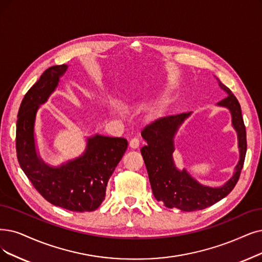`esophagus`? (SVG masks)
Returning a JSON list of instances; mask_svg holds the SVG:
<instances>
[{
  "instance_id": "34e87169",
  "label": "esophagus",
  "mask_w": 262,
  "mask_h": 262,
  "mask_svg": "<svg viewBox=\"0 0 262 262\" xmlns=\"http://www.w3.org/2000/svg\"><path fill=\"white\" fill-rule=\"evenodd\" d=\"M129 145H130V147L131 148H138L139 146H140V140L138 139V138H133V139H131L130 140V142H129Z\"/></svg>"
}]
</instances>
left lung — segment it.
<instances>
[{
  "instance_id": "1",
  "label": "left lung",
  "mask_w": 262,
  "mask_h": 262,
  "mask_svg": "<svg viewBox=\"0 0 262 262\" xmlns=\"http://www.w3.org/2000/svg\"><path fill=\"white\" fill-rule=\"evenodd\" d=\"M219 87L227 97L218 102V105L228 107L231 112L232 124L237 132L239 161L234 175L223 187L211 188L200 185L186 172L180 171L174 164L173 138L180 125L190 113H183L159 118L147 124L142 131V137L147 143L141 154L147 169L152 193L158 201L169 208H179L183 212L203 210L221 201L235 187L243 169L247 149L246 130L241 105L227 86L218 79Z\"/></svg>"
}]
</instances>
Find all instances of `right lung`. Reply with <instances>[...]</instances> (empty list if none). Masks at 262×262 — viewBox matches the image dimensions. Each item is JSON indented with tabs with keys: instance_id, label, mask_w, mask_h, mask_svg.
Masks as SVG:
<instances>
[{
	"instance_id": "1",
	"label": "right lung",
	"mask_w": 262,
	"mask_h": 262,
	"mask_svg": "<svg viewBox=\"0 0 262 262\" xmlns=\"http://www.w3.org/2000/svg\"><path fill=\"white\" fill-rule=\"evenodd\" d=\"M67 69L66 64L47 69L26 93L18 111L17 158L31 184L45 200L72 212H92L105 199L108 180L127 150L128 141L97 134L88 139L85 154L59 167H51L39 158L34 142L35 115Z\"/></svg>"
}]
</instances>
